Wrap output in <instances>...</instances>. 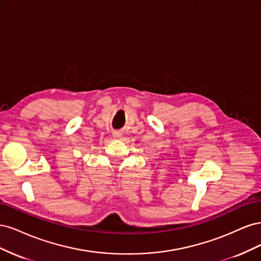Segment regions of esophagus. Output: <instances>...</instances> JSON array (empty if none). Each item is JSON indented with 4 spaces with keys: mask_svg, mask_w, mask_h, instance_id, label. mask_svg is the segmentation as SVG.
Here are the masks:
<instances>
[{
    "mask_svg": "<svg viewBox=\"0 0 261 261\" xmlns=\"http://www.w3.org/2000/svg\"><path fill=\"white\" fill-rule=\"evenodd\" d=\"M113 135H114V137L118 138V137H121V133L120 132H115V133H113Z\"/></svg>",
    "mask_w": 261,
    "mask_h": 261,
    "instance_id": "1",
    "label": "esophagus"
}]
</instances>
